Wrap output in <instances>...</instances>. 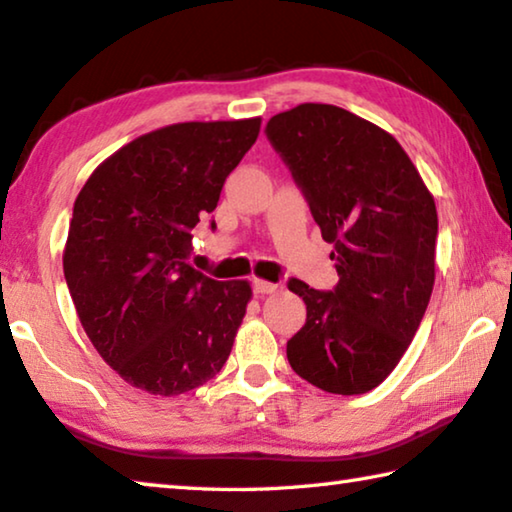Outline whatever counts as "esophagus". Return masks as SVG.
<instances>
[{"mask_svg": "<svg viewBox=\"0 0 512 512\" xmlns=\"http://www.w3.org/2000/svg\"><path fill=\"white\" fill-rule=\"evenodd\" d=\"M253 288H255V293H259V295H268V293L280 291V286L273 284V282H266V280H253Z\"/></svg>", "mask_w": 512, "mask_h": 512, "instance_id": "esophagus-1", "label": "esophagus"}]
</instances>
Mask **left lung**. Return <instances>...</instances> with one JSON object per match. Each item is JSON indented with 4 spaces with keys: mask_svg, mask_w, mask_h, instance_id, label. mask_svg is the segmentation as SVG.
Returning <instances> with one entry per match:
<instances>
[{
    "mask_svg": "<svg viewBox=\"0 0 512 512\" xmlns=\"http://www.w3.org/2000/svg\"><path fill=\"white\" fill-rule=\"evenodd\" d=\"M266 134L333 244L338 286L288 288L306 324L286 358L329 394H367L410 347L434 288L439 217L432 192L396 138L351 111L304 102L273 116Z\"/></svg>",
    "mask_w": 512,
    "mask_h": 512,
    "instance_id": "8db88e82",
    "label": "left lung"
}]
</instances>
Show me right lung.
Returning a JSON list of instances; mask_svg holds the SVG:
<instances>
[{
    "instance_id": "add662e5",
    "label": "right lung",
    "mask_w": 512,
    "mask_h": 512,
    "mask_svg": "<svg viewBox=\"0 0 512 512\" xmlns=\"http://www.w3.org/2000/svg\"><path fill=\"white\" fill-rule=\"evenodd\" d=\"M259 127L257 116L154 129L102 161L73 203L62 266L80 324L147 394L190 392L230 356L253 288L194 271L190 230L217 208Z\"/></svg>"
}]
</instances>
